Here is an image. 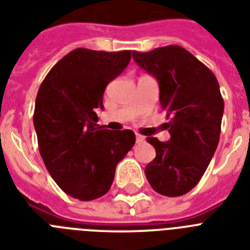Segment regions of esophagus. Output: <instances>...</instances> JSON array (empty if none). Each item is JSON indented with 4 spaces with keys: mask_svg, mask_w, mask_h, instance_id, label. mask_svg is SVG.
Returning a JSON list of instances; mask_svg holds the SVG:
<instances>
[{
    "mask_svg": "<svg viewBox=\"0 0 250 250\" xmlns=\"http://www.w3.org/2000/svg\"><path fill=\"white\" fill-rule=\"evenodd\" d=\"M145 141V137L141 135H136V143L140 144V143H144Z\"/></svg>",
    "mask_w": 250,
    "mask_h": 250,
    "instance_id": "obj_1",
    "label": "esophagus"
}]
</instances>
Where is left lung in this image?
Instances as JSON below:
<instances>
[{
  "label": "left lung",
  "mask_w": 250,
  "mask_h": 250,
  "mask_svg": "<svg viewBox=\"0 0 250 250\" xmlns=\"http://www.w3.org/2000/svg\"><path fill=\"white\" fill-rule=\"evenodd\" d=\"M140 68L155 77L159 101L169 118L171 139L147 137L157 155L145 168L151 188L164 196H181L203 177L216 151L224 99L216 76L181 46L132 52Z\"/></svg>",
  "instance_id": "left-lung-1"
}]
</instances>
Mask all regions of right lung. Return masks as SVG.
<instances>
[{"mask_svg":"<svg viewBox=\"0 0 250 250\" xmlns=\"http://www.w3.org/2000/svg\"><path fill=\"white\" fill-rule=\"evenodd\" d=\"M131 51L76 48L48 72L36 97L33 123L38 149L54 181L74 199L88 202L110 188L117 164L135 145L131 129L97 125L107 83L121 74Z\"/></svg>","mask_w":250,"mask_h":250,"instance_id":"add662e5","label":"right lung"}]
</instances>
